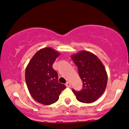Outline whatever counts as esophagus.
<instances>
[{"label": "esophagus", "instance_id": "34e87169", "mask_svg": "<svg viewBox=\"0 0 129 129\" xmlns=\"http://www.w3.org/2000/svg\"><path fill=\"white\" fill-rule=\"evenodd\" d=\"M66 87H71V83H69V82H67V83H66Z\"/></svg>", "mask_w": 129, "mask_h": 129}]
</instances>
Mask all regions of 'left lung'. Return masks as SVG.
<instances>
[{
    "label": "left lung",
    "mask_w": 129,
    "mask_h": 129,
    "mask_svg": "<svg viewBox=\"0 0 129 129\" xmlns=\"http://www.w3.org/2000/svg\"><path fill=\"white\" fill-rule=\"evenodd\" d=\"M71 58L78 67L79 76L83 83L80 91L72 89V92L80 102H94L106 88L107 74L105 67L97 56L89 51H80L72 55Z\"/></svg>",
    "instance_id": "left-lung-1"
}]
</instances>
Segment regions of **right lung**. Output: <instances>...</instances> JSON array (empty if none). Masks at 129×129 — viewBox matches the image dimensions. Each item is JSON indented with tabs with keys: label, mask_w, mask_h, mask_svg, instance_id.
<instances>
[{
	"label": "right lung",
	"mask_w": 129,
	"mask_h": 129,
	"mask_svg": "<svg viewBox=\"0 0 129 129\" xmlns=\"http://www.w3.org/2000/svg\"><path fill=\"white\" fill-rule=\"evenodd\" d=\"M60 52L51 48H44L32 57L25 70V80L29 93L39 103L50 105L58 101L66 88L58 81V74L52 64Z\"/></svg>",
	"instance_id": "add662e5"
}]
</instances>
